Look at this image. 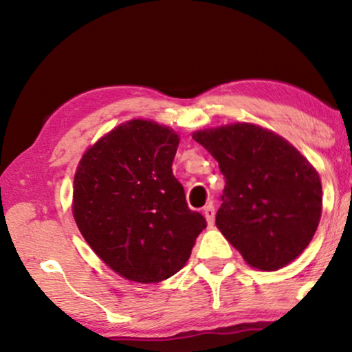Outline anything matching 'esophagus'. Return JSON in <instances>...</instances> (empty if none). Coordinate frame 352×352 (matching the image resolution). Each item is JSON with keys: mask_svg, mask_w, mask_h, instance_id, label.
Listing matches in <instances>:
<instances>
[{"mask_svg": "<svg viewBox=\"0 0 352 352\" xmlns=\"http://www.w3.org/2000/svg\"><path fill=\"white\" fill-rule=\"evenodd\" d=\"M204 216L206 219V223H208V226H213L214 223V206L213 205H206L204 208Z\"/></svg>", "mask_w": 352, "mask_h": 352, "instance_id": "obj_1", "label": "esophagus"}]
</instances>
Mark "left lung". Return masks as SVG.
<instances>
[{"label": "left lung", "instance_id": "left-lung-1", "mask_svg": "<svg viewBox=\"0 0 352 352\" xmlns=\"http://www.w3.org/2000/svg\"><path fill=\"white\" fill-rule=\"evenodd\" d=\"M226 177L216 228L245 263L277 271L305 252L322 216L319 173L298 148L254 123L199 129Z\"/></svg>", "mask_w": 352, "mask_h": 352}]
</instances>
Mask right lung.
Masks as SVG:
<instances>
[{"instance_id":"right-lung-1","label":"right lung","mask_w":352,"mask_h":352,"mask_svg":"<svg viewBox=\"0 0 352 352\" xmlns=\"http://www.w3.org/2000/svg\"><path fill=\"white\" fill-rule=\"evenodd\" d=\"M179 134L133 118L104 134L80 158L72 213L93 252L118 276L158 283L190 258L206 228L173 175Z\"/></svg>"}]
</instances>
